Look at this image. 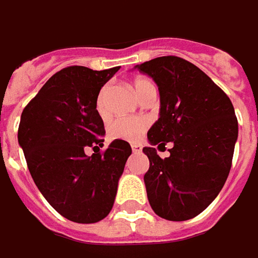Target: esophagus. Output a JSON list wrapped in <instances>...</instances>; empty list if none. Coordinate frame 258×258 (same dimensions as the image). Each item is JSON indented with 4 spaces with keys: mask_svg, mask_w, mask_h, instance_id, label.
Here are the masks:
<instances>
[{
    "mask_svg": "<svg viewBox=\"0 0 258 258\" xmlns=\"http://www.w3.org/2000/svg\"><path fill=\"white\" fill-rule=\"evenodd\" d=\"M132 151H134L135 154H139V152L142 151V147H141V145H138V144H134V145H132Z\"/></svg>",
    "mask_w": 258,
    "mask_h": 258,
    "instance_id": "obj_1",
    "label": "esophagus"
}]
</instances>
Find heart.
<instances>
[{"label":"heart","instance_id":"heart-1","mask_svg":"<svg viewBox=\"0 0 258 258\" xmlns=\"http://www.w3.org/2000/svg\"><path fill=\"white\" fill-rule=\"evenodd\" d=\"M154 87L151 81L145 78H138L134 81V90L139 96V98L144 96V93ZM110 87L106 85L101 88L98 93L96 101V109L101 117L109 116V109H107V98H109ZM148 129V120L142 117H120L110 123L109 126V138L113 141H127V142H135L144 132Z\"/></svg>","mask_w":258,"mask_h":258}]
</instances>
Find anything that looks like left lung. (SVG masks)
<instances>
[{
	"instance_id": "8db88e82",
	"label": "left lung",
	"mask_w": 258,
	"mask_h": 258,
	"mask_svg": "<svg viewBox=\"0 0 258 258\" xmlns=\"http://www.w3.org/2000/svg\"><path fill=\"white\" fill-rule=\"evenodd\" d=\"M160 90V119L148 131L151 145L173 144L170 157L145 147L144 175L152 211L168 221H187L203 212L225 184L238 138L229 97L196 65L178 56H160L136 65Z\"/></svg>"
}]
</instances>
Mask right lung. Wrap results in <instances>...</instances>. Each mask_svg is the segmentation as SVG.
Returning a JSON list of instances; mask_svg holds the SVG:
<instances>
[{
	"label": "right lung",
	"instance_id": "right-lung-1",
	"mask_svg": "<svg viewBox=\"0 0 258 258\" xmlns=\"http://www.w3.org/2000/svg\"><path fill=\"white\" fill-rule=\"evenodd\" d=\"M119 68H63L21 113L19 144L33 181L50 206L72 222L94 224L109 215L132 154L126 141H113L100 152L106 131L97 97ZM87 148L95 151L91 157L85 154Z\"/></svg>",
	"mask_w": 258,
	"mask_h": 258
}]
</instances>
